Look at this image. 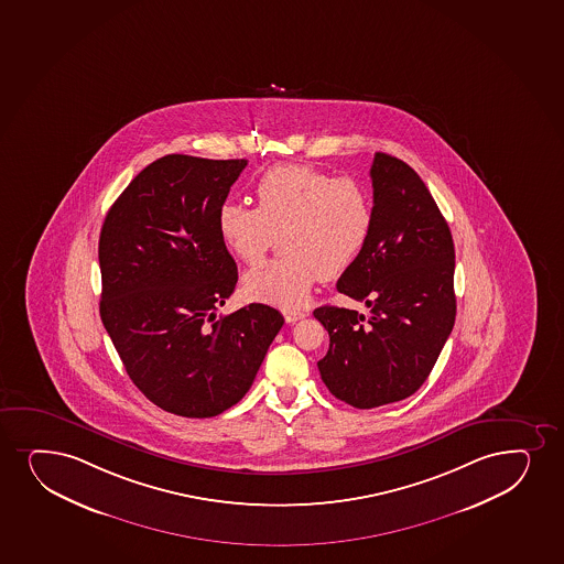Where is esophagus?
<instances>
[{
    "instance_id": "obj_1",
    "label": "esophagus",
    "mask_w": 564,
    "mask_h": 564,
    "mask_svg": "<svg viewBox=\"0 0 564 564\" xmlns=\"http://www.w3.org/2000/svg\"><path fill=\"white\" fill-rule=\"evenodd\" d=\"M285 315L286 323H296L300 318L307 317V313L305 312H296V310H289V312H283Z\"/></svg>"
}]
</instances>
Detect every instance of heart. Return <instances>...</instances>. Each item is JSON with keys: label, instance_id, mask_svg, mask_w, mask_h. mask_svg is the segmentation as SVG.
Here are the masks:
<instances>
[{"label": "heart", "instance_id": "heart-1", "mask_svg": "<svg viewBox=\"0 0 564 564\" xmlns=\"http://www.w3.org/2000/svg\"><path fill=\"white\" fill-rule=\"evenodd\" d=\"M257 207L228 202L217 213L220 241L236 259L257 264L279 236L283 257L257 265L241 281L247 299L300 307L318 279L338 278L365 251L373 230V199L355 177L286 164L260 177Z\"/></svg>", "mask_w": 564, "mask_h": 564}]
</instances>
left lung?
Masks as SVG:
<instances>
[{
  "instance_id": "left-lung-1",
  "label": "left lung",
  "mask_w": 564,
  "mask_h": 564,
  "mask_svg": "<svg viewBox=\"0 0 564 564\" xmlns=\"http://www.w3.org/2000/svg\"><path fill=\"white\" fill-rule=\"evenodd\" d=\"M373 230L338 291L368 315L321 305L313 315L330 336L321 379L334 397L371 410L411 397L449 338L457 300L455 247L444 215L417 173L376 153L370 170Z\"/></svg>"
}]
</instances>
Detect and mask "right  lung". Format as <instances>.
Segmentation results:
<instances>
[{
	"label": "right lung",
	"instance_id": "add662e5",
	"mask_svg": "<svg viewBox=\"0 0 564 564\" xmlns=\"http://www.w3.org/2000/svg\"><path fill=\"white\" fill-rule=\"evenodd\" d=\"M247 160L167 154L101 226V323L133 384L181 417H215L251 389L285 323L265 304L217 318L238 283L217 213Z\"/></svg>",
	"mask_w": 564,
	"mask_h": 564
}]
</instances>
